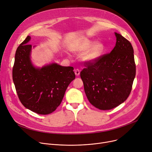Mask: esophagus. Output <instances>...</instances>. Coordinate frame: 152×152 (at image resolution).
<instances>
[{
  "label": "esophagus",
  "instance_id": "34e87169",
  "mask_svg": "<svg viewBox=\"0 0 152 152\" xmlns=\"http://www.w3.org/2000/svg\"><path fill=\"white\" fill-rule=\"evenodd\" d=\"M75 73L76 76H79V74H80V70H79V69H75Z\"/></svg>",
  "mask_w": 152,
  "mask_h": 152
}]
</instances>
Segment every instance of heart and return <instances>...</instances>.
<instances>
[{
	"instance_id": "1",
	"label": "heart",
	"mask_w": 152,
	"mask_h": 152,
	"mask_svg": "<svg viewBox=\"0 0 152 152\" xmlns=\"http://www.w3.org/2000/svg\"><path fill=\"white\" fill-rule=\"evenodd\" d=\"M73 50L80 53L86 51L83 56V60L88 62H92L100 57L105 50V46L101 42L94 44V41L84 39L74 47Z\"/></svg>"
}]
</instances>
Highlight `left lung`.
Returning <instances> with one entry per match:
<instances>
[{
  "label": "left lung",
  "instance_id": "1",
  "mask_svg": "<svg viewBox=\"0 0 152 152\" xmlns=\"http://www.w3.org/2000/svg\"><path fill=\"white\" fill-rule=\"evenodd\" d=\"M116 45L110 53L92 62L85 61L80 75L87 99L95 108L113 109L131 92L135 76L134 50L131 42L115 33Z\"/></svg>",
  "mask_w": 152,
  "mask_h": 152
}]
</instances>
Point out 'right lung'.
<instances>
[{
  "label": "right lung",
  "mask_w": 152,
  "mask_h": 152,
  "mask_svg": "<svg viewBox=\"0 0 152 152\" xmlns=\"http://www.w3.org/2000/svg\"><path fill=\"white\" fill-rule=\"evenodd\" d=\"M30 39L28 36L16 51L13 81L24 107L37 114L48 115L60 105L68 85L75 79L74 68L57 63L35 68L30 60Z\"/></svg>",
  "instance_id": "add662e5"
}]
</instances>
